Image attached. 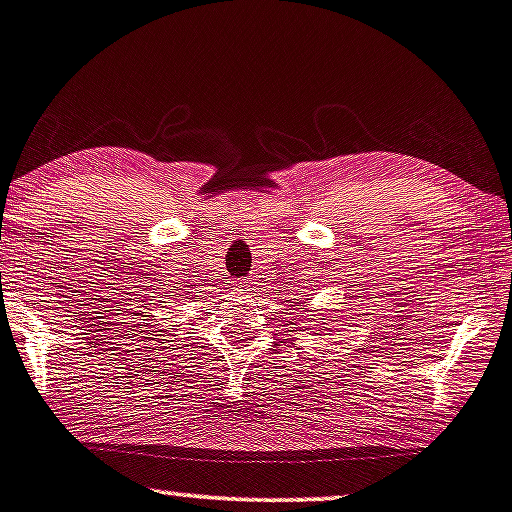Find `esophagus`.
<instances>
[{"label": "esophagus", "mask_w": 512, "mask_h": 512, "mask_svg": "<svg viewBox=\"0 0 512 512\" xmlns=\"http://www.w3.org/2000/svg\"><path fill=\"white\" fill-rule=\"evenodd\" d=\"M255 288H252V283L250 281H241V285H238V292H245V295H248V292H252Z\"/></svg>", "instance_id": "esophagus-1"}]
</instances>
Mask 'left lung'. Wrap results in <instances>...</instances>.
I'll return each instance as SVG.
<instances>
[{"instance_id": "1", "label": "left lung", "mask_w": 512, "mask_h": 512, "mask_svg": "<svg viewBox=\"0 0 512 512\" xmlns=\"http://www.w3.org/2000/svg\"><path fill=\"white\" fill-rule=\"evenodd\" d=\"M297 304H299V299H297Z\"/></svg>"}]
</instances>
